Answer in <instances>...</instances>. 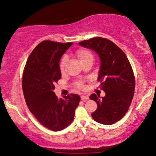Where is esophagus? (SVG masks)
Wrapping results in <instances>:
<instances>
[{
  "mask_svg": "<svg viewBox=\"0 0 156 156\" xmlns=\"http://www.w3.org/2000/svg\"><path fill=\"white\" fill-rule=\"evenodd\" d=\"M80 99L83 101H86L87 100L89 99V98L88 96H86V95H81V96H80Z\"/></svg>",
  "mask_w": 156,
  "mask_h": 156,
  "instance_id": "obj_1",
  "label": "esophagus"
}]
</instances>
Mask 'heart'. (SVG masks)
<instances>
[{
  "instance_id": "obj_1",
  "label": "heart",
  "mask_w": 156,
  "mask_h": 156,
  "mask_svg": "<svg viewBox=\"0 0 156 156\" xmlns=\"http://www.w3.org/2000/svg\"><path fill=\"white\" fill-rule=\"evenodd\" d=\"M77 56L78 57V58L80 59V62H83L86 60L90 59V58H93V54L90 53V51H87V50H78L77 51ZM67 62V57H63V58L61 59V63H60V69L62 71V70H64V68H65L66 63ZM77 88H84V83L83 81H77L75 84Z\"/></svg>"
}]
</instances>
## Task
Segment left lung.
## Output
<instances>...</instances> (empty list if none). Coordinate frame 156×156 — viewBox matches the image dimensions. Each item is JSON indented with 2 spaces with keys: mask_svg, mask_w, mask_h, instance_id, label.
Wrapping results in <instances>:
<instances>
[{
  "mask_svg": "<svg viewBox=\"0 0 156 156\" xmlns=\"http://www.w3.org/2000/svg\"><path fill=\"white\" fill-rule=\"evenodd\" d=\"M79 45L94 51L101 61L98 80L105 95H90L98 105L91 115L98 123L112 125L126 115L133 98L135 77L131 66L125 53L108 39L95 37Z\"/></svg>",
  "mask_w": 156,
  "mask_h": 156,
  "instance_id": "1",
  "label": "left lung"
}]
</instances>
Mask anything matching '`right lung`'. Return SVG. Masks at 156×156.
Masks as SVG:
<instances>
[{"label": "right lung", "instance_id": "1", "mask_svg": "<svg viewBox=\"0 0 156 156\" xmlns=\"http://www.w3.org/2000/svg\"><path fill=\"white\" fill-rule=\"evenodd\" d=\"M73 44L44 41L35 48L25 66L22 88L30 111L45 128L59 131L72 123L80 101L70 93L63 99L54 93L55 83L61 78L59 63Z\"/></svg>", "mask_w": 156, "mask_h": 156}]
</instances>
